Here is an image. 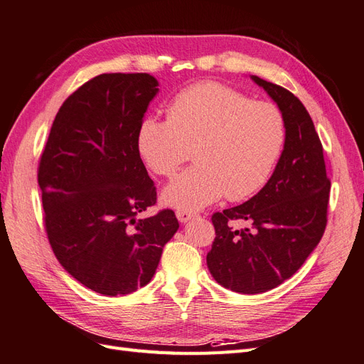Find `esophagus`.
Wrapping results in <instances>:
<instances>
[{
    "label": "esophagus",
    "instance_id": "esophagus-1",
    "mask_svg": "<svg viewBox=\"0 0 364 364\" xmlns=\"http://www.w3.org/2000/svg\"><path fill=\"white\" fill-rule=\"evenodd\" d=\"M195 215L192 212L188 210H176V218H178L180 223H188L189 220H192Z\"/></svg>",
    "mask_w": 364,
    "mask_h": 364
}]
</instances>
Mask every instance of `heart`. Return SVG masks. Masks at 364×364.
I'll use <instances>...</instances> for the list:
<instances>
[{
    "label": "heart",
    "instance_id": "b5f03b06",
    "mask_svg": "<svg viewBox=\"0 0 364 364\" xmlns=\"http://www.w3.org/2000/svg\"><path fill=\"white\" fill-rule=\"evenodd\" d=\"M286 143L284 117L272 102L252 101L218 82L181 90L167 119L147 117L136 147L155 175L171 178L192 156L195 166L163 191L166 206L198 210L220 200L241 201L271 178Z\"/></svg>",
    "mask_w": 364,
    "mask_h": 364
}]
</instances>
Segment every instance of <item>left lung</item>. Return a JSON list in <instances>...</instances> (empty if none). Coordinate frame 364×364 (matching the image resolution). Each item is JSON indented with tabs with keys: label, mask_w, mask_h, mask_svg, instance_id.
Here are the masks:
<instances>
[{
	"label": "left lung",
	"mask_w": 364,
	"mask_h": 364,
	"mask_svg": "<svg viewBox=\"0 0 364 364\" xmlns=\"http://www.w3.org/2000/svg\"><path fill=\"white\" fill-rule=\"evenodd\" d=\"M286 121V143L264 188L240 206L212 215L215 240L208 267L223 287L262 294L291 278L320 243L328 223L331 181L312 118L292 92L250 77ZM243 219L252 228L235 230Z\"/></svg>",
	"instance_id": "8db88e82"
}]
</instances>
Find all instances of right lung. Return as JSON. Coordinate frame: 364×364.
Segmentation results:
<instances>
[{
	"mask_svg": "<svg viewBox=\"0 0 364 364\" xmlns=\"http://www.w3.org/2000/svg\"><path fill=\"white\" fill-rule=\"evenodd\" d=\"M158 81L149 73H102L63 102L38 166L44 225L61 266L102 295L151 282L180 225L173 210L138 218L156 189L136 147Z\"/></svg>",
	"mask_w": 364,
	"mask_h": 364,
	"instance_id": "add662e5",
	"label": "right lung"
}]
</instances>
